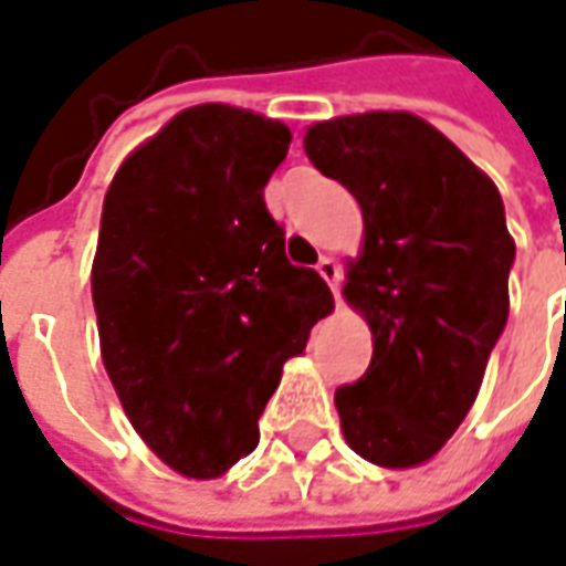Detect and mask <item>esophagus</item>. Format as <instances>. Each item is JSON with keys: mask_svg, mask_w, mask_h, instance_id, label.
Here are the masks:
<instances>
[{"mask_svg": "<svg viewBox=\"0 0 566 566\" xmlns=\"http://www.w3.org/2000/svg\"><path fill=\"white\" fill-rule=\"evenodd\" d=\"M317 274L329 283V290H333L335 302H338V283H342V268L335 264V259H329V255H323L321 261H317Z\"/></svg>", "mask_w": 566, "mask_h": 566, "instance_id": "1", "label": "esophagus"}]
</instances>
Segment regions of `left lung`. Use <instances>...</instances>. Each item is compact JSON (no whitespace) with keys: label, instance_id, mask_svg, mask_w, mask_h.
Returning a JSON list of instances; mask_svg holds the SVG:
<instances>
[{"label":"left lung","instance_id":"8db88e82","mask_svg":"<svg viewBox=\"0 0 566 566\" xmlns=\"http://www.w3.org/2000/svg\"><path fill=\"white\" fill-rule=\"evenodd\" d=\"M307 159L364 212L345 298L373 333L366 373L335 391L350 450L412 469L469 416L509 321L514 240L496 185L412 113L307 128Z\"/></svg>","mask_w":566,"mask_h":566}]
</instances>
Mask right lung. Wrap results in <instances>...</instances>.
Listing matches in <instances>:
<instances>
[{
	"label": "right lung",
	"instance_id": "obj_1",
	"mask_svg": "<svg viewBox=\"0 0 566 566\" xmlns=\"http://www.w3.org/2000/svg\"><path fill=\"white\" fill-rule=\"evenodd\" d=\"M290 142L259 113L187 107L104 197L92 264L104 369L144 443L185 478H218L259 447L283 364L333 311L264 206Z\"/></svg>",
	"mask_w": 566,
	"mask_h": 566
}]
</instances>
